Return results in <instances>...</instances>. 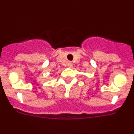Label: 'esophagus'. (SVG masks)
Masks as SVG:
<instances>
[{"instance_id": "34e87169", "label": "esophagus", "mask_w": 134, "mask_h": 134, "mask_svg": "<svg viewBox=\"0 0 134 134\" xmlns=\"http://www.w3.org/2000/svg\"><path fill=\"white\" fill-rule=\"evenodd\" d=\"M68 67H71V66H72V64L71 63V62H68Z\"/></svg>"}]
</instances>
